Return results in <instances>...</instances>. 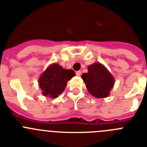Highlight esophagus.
Wrapping results in <instances>:
<instances>
[{
	"label": "esophagus",
	"mask_w": 147,
	"mask_h": 147,
	"mask_svg": "<svg viewBox=\"0 0 147 147\" xmlns=\"http://www.w3.org/2000/svg\"><path fill=\"white\" fill-rule=\"evenodd\" d=\"M76 76H81L82 72L80 71H76Z\"/></svg>",
	"instance_id": "obj_1"
}]
</instances>
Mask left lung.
<instances>
[{
	"mask_svg": "<svg viewBox=\"0 0 147 147\" xmlns=\"http://www.w3.org/2000/svg\"><path fill=\"white\" fill-rule=\"evenodd\" d=\"M89 93L96 98H105L114 85V79L107 68L96 62L88 66V72L82 75Z\"/></svg>",
	"mask_w": 147,
	"mask_h": 147,
	"instance_id": "obj_1",
	"label": "left lung"
}]
</instances>
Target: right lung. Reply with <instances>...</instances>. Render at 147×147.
Masks as SVG:
<instances>
[{
	"mask_svg": "<svg viewBox=\"0 0 147 147\" xmlns=\"http://www.w3.org/2000/svg\"><path fill=\"white\" fill-rule=\"evenodd\" d=\"M76 75L73 70L64 69L55 63L49 66L39 79V85L42 94L51 98H57L63 92L67 82Z\"/></svg>",
	"mask_w": 147,
	"mask_h": 147,
	"instance_id": "1",
	"label": "right lung"
}]
</instances>
